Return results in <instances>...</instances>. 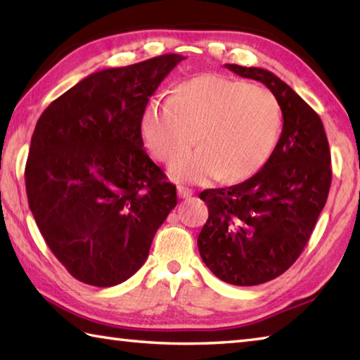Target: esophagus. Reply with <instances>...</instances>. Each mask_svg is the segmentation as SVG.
<instances>
[{
	"label": "esophagus",
	"mask_w": 360,
	"mask_h": 360,
	"mask_svg": "<svg viewBox=\"0 0 360 360\" xmlns=\"http://www.w3.org/2000/svg\"><path fill=\"white\" fill-rule=\"evenodd\" d=\"M178 195H179V198H188V197H192V195H193V191H192V188H188V187L179 186L178 187Z\"/></svg>",
	"instance_id": "obj_1"
}]
</instances>
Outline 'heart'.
<instances>
[{"label":"heart","mask_w":360,"mask_h":360,"mask_svg":"<svg viewBox=\"0 0 360 360\" xmlns=\"http://www.w3.org/2000/svg\"><path fill=\"white\" fill-rule=\"evenodd\" d=\"M141 136L155 159L174 160L178 181L206 182L219 176L245 179L272 154L282 110L269 89L243 80L205 74L179 83L173 96H155L141 115Z\"/></svg>","instance_id":"heart-1"}]
</instances>
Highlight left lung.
Segmentation results:
<instances>
[{
  "instance_id": "obj_1",
  "label": "left lung",
  "mask_w": 360,
  "mask_h": 360,
  "mask_svg": "<svg viewBox=\"0 0 360 360\" xmlns=\"http://www.w3.org/2000/svg\"><path fill=\"white\" fill-rule=\"evenodd\" d=\"M225 68L266 84L283 115L280 140L258 173L200 193L209 211L198 234L202 261L224 282L253 286L282 276L309 243L330 188V151L315 110L276 74Z\"/></svg>"
}]
</instances>
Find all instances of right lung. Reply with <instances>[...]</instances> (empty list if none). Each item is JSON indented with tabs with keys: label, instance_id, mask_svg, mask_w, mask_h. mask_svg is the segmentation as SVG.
Here are the masks:
<instances>
[{
	"label": "right lung",
	"instance_id": "obj_1",
	"mask_svg": "<svg viewBox=\"0 0 360 360\" xmlns=\"http://www.w3.org/2000/svg\"><path fill=\"white\" fill-rule=\"evenodd\" d=\"M184 56L103 69L39 117L25 167L39 231L72 277L115 286L145 264L176 187L143 149L149 97Z\"/></svg>",
	"mask_w": 360,
	"mask_h": 360
}]
</instances>
